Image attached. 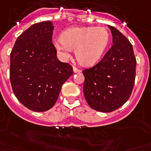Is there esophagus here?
Instances as JSON below:
<instances>
[{"mask_svg": "<svg viewBox=\"0 0 151 151\" xmlns=\"http://www.w3.org/2000/svg\"><path fill=\"white\" fill-rule=\"evenodd\" d=\"M73 72L74 73H81V70H80V69H78V68L75 66L73 67Z\"/></svg>", "mask_w": 151, "mask_h": 151, "instance_id": "34e87169", "label": "esophagus"}]
</instances>
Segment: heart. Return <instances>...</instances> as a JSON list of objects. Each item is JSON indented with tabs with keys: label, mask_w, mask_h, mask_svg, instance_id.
Returning a JSON list of instances; mask_svg holds the SVG:
<instances>
[{
	"label": "heart",
	"mask_w": 151,
	"mask_h": 151,
	"mask_svg": "<svg viewBox=\"0 0 151 151\" xmlns=\"http://www.w3.org/2000/svg\"><path fill=\"white\" fill-rule=\"evenodd\" d=\"M109 41L110 33L106 28L72 27L53 43L62 58H69L71 49H75L78 61L83 65H91L100 59Z\"/></svg>",
	"instance_id": "b5f03b06"
}]
</instances>
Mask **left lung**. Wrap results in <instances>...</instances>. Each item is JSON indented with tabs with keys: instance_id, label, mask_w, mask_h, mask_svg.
Listing matches in <instances>:
<instances>
[{
	"instance_id": "left-lung-1",
	"label": "left lung",
	"mask_w": 151,
	"mask_h": 151,
	"mask_svg": "<svg viewBox=\"0 0 151 151\" xmlns=\"http://www.w3.org/2000/svg\"><path fill=\"white\" fill-rule=\"evenodd\" d=\"M113 45L94 66L82 71L83 92L92 109L108 113L126 103L132 93L136 73V58L129 40L109 25Z\"/></svg>"
}]
</instances>
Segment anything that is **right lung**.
Segmentation results:
<instances>
[{
    "label": "right lung",
    "instance_id": "1",
    "mask_svg": "<svg viewBox=\"0 0 151 151\" xmlns=\"http://www.w3.org/2000/svg\"><path fill=\"white\" fill-rule=\"evenodd\" d=\"M51 22L36 23L19 36L10 53L9 78L13 93L29 110L44 112L58 100L73 67L57 58Z\"/></svg>",
    "mask_w": 151,
    "mask_h": 151
}]
</instances>
